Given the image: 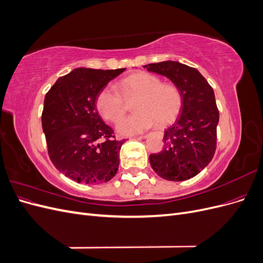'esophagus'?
I'll return each instance as SVG.
<instances>
[{
	"mask_svg": "<svg viewBox=\"0 0 263 263\" xmlns=\"http://www.w3.org/2000/svg\"><path fill=\"white\" fill-rule=\"evenodd\" d=\"M147 136H148V135H140V136H138L137 138H139V139H145V138H147Z\"/></svg>",
	"mask_w": 263,
	"mask_h": 263,
	"instance_id": "esophagus-1",
	"label": "esophagus"
}]
</instances>
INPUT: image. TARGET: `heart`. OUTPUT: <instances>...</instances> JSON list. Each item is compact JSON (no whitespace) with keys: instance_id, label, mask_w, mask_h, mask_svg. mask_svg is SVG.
<instances>
[{"instance_id":"1","label":"heart","mask_w":263,"mask_h":263,"mask_svg":"<svg viewBox=\"0 0 263 263\" xmlns=\"http://www.w3.org/2000/svg\"><path fill=\"white\" fill-rule=\"evenodd\" d=\"M118 91L124 98L136 97L133 116L120 120L125 108L121 96L112 86H105L97 97L95 105L100 115L108 122L115 123L121 135L129 136L144 132L155 123L163 126L173 122L182 106V95L178 87L169 83H161L158 77L137 72L130 74L118 83Z\"/></svg>"}]
</instances>
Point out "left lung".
<instances>
[{"instance_id": "obj_1", "label": "left lung", "mask_w": 263, "mask_h": 263, "mask_svg": "<svg viewBox=\"0 0 263 263\" xmlns=\"http://www.w3.org/2000/svg\"><path fill=\"white\" fill-rule=\"evenodd\" d=\"M148 71L164 76L182 95L181 113L164 130V148L149 156L151 168L169 181H185L208 165L216 150L219 112L213 87L195 68L178 61L149 63Z\"/></svg>"}]
</instances>
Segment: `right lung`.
<instances>
[{"label":"right lung","instance_id":"right-lung-1","mask_svg":"<svg viewBox=\"0 0 263 263\" xmlns=\"http://www.w3.org/2000/svg\"><path fill=\"white\" fill-rule=\"evenodd\" d=\"M126 69L78 68L59 78L47 92L43 130L51 162L78 183L95 184L113 179L125 142L102 121L95 101L106 84Z\"/></svg>","mask_w":263,"mask_h":263}]
</instances>
